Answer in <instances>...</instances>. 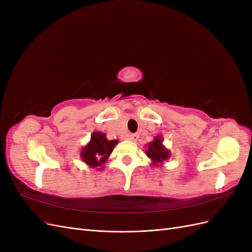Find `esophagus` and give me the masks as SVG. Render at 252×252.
<instances>
[{"instance_id":"34e87169","label":"esophagus","mask_w":252,"mask_h":252,"mask_svg":"<svg viewBox=\"0 0 252 252\" xmlns=\"http://www.w3.org/2000/svg\"><path fill=\"white\" fill-rule=\"evenodd\" d=\"M127 139L129 140V141H136L139 139V135L138 134H133V133H128L127 134Z\"/></svg>"}]
</instances>
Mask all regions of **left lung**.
<instances>
[{
  "label": "left lung",
  "mask_w": 252,
  "mask_h": 252,
  "mask_svg": "<svg viewBox=\"0 0 252 252\" xmlns=\"http://www.w3.org/2000/svg\"><path fill=\"white\" fill-rule=\"evenodd\" d=\"M146 156L151 159L152 164L158 166L166 159L170 158V152L163 145L162 136L158 135L157 138L148 144V148L146 150Z\"/></svg>",
  "instance_id": "obj_1"
}]
</instances>
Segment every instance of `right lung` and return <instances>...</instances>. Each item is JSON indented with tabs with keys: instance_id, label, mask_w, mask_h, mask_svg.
Wrapping results in <instances>:
<instances>
[{
	"instance_id": "add662e5",
	"label": "right lung",
	"mask_w": 252,
	"mask_h": 252,
	"mask_svg": "<svg viewBox=\"0 0 252 252\" xmlns=\"http://www.w3.org/2000/svg\"><path fill=\"white\" fill-rule=\"evenodd\" d=\"M117 144V140L109 141L103 132L94 131L91 134L90 142L81 151L83 162L89 165L91 168L101 167L107 161Z\"/></svg>"
}]
</instances>
